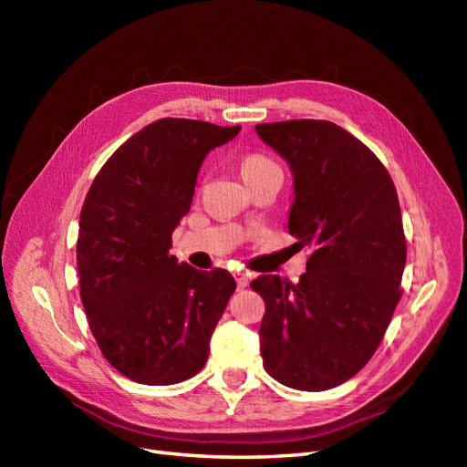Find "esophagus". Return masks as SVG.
Segmentation results:
<instances>
[{"instance_id":"34e87169","label":"esophagus","mask_w":467,"mask_h":467,"mask_svg":"<svg viewBox=\"0 0 467 467\" xmlns=\"http://www.w3.org/2000/svg\"><path fill=\"white\" fill-rule=\"evenodd\" d=\"M235 282H237V288H247V285H249V275L247 273H244V271H237L235 273Z\"/></svg>"}]
</instances>
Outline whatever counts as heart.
<instances>
[{
  "label": "heart",
  "mask_w": 467,
  "mask_h": 467,
  "mask_svg": "<svg viewBox=\"0 0 467 467\" xmlns=\"http://www.w3.org/2000/svg\"><path fill=\"white\" fill-rule=\"evenodd\" d=\"M275 167H278V165L273 160H268L266 155L251 153L242 161V173L245 179H249V177H255V175L265 173V171H268V169H275Z\"/></svg>",
  "instance_id": "1"
}]
</instances>
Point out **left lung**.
<instances>
[{
    "label": "left lung",
    "mask_w": 467,
    "mask_h": 467,
    "mask_svg": "<svg viewBox=\"0 0 467 467\" xmlns=\"http://www.w3.org/2000/svg\"><path fill=\"white\" fill-rule=\"evenodd\" d=\"M290 165L288 232L309 249L298 285L261 275L265 370L302 391L331 389L372 358L401 298L407 259L401 208L388 169L329 120L257 124Z\"/></svg>",
    "instance_id": "1"
}]
</instances>
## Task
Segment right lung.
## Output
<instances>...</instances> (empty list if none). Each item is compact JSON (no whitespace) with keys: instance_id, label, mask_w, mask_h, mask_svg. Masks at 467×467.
I'll return each mask as SVG.
<instances>
[{"instance_id":"1","label":"right lung","mask_w":467,"mask_h":467,"mask_svg":"<svg viewBox=\"0 0 467 467\" xmlns=\"http://www.w3.org/2000/svg\"><path fill=\"white\" fill-rule=\"evenodd\" d=\"M242 126L160 119L110 155L83 202L79 296L103 357L138 384L171 386L202 370L234 276L179 263L171 235L208 151Z\"/></svg>"}]
</instances>
